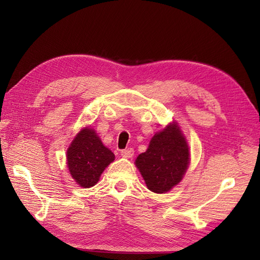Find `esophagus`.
<instances>
[{
	"label": "esophagus",
	"mask_w": 260,
	"mask_h": 260,
	"mask_svg": "<svg viewBox=\"0 0 260 260\" xmlns=\"http://www.w3.org/2000/svg\"><path fill=\"white\" fill-rule=\"evenodd\" d=\"M120 155L126 158H129L134 155V150L133 148H126V150L120 151Z\"/></svg>",
	"instance_id": "34e87169"
}]
</instances>
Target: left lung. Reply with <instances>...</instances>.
<instances>
[{
  "label": "left lung",
  "mask_w": 260,
  "mask_h": 260,
  "mask_svg": "<svg viewBox=\"0 0 260 260\" xmlns=\"http://www.w3.org/2000/svg\"><path fill=\"white\" fill-rule=\"evenodd\" d=\"M190 153L178 123H172L152 137L146 152L135 164L148 190L165 193L183 179L189 167Z\"/></svg>",
  "instance_id": "left-lung-1"
}]
</instances>
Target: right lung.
Here are the masks:
<instances>
[{
  "instance_id": "add662e5",
  "label": "right lung",
  "mask_w": 260,
  "mask_h": 260,
  "mask_svg": "<svg viewBox=\"0 0 260 260\" xmlns=\"http://www.w3.org/2000/svg\"><path fill=\"white\" fill-rule=\"evenodd\" d=\"M114 159V153L103 144L90 127L82 128L67 150L69 172L77 184L86 189L97 183L104 170Z\"/></svg>"
}]
</instances>
